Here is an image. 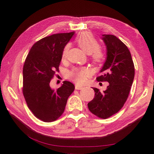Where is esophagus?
Masks as SVG:
<instances>
[{
  "label": "esophagus",
  "instance_id": "1",
  "mask_svg": "<svg viewBox=\"0 0 154 154\" xmlns=\"http://www.w3.org/2000/svg\"><path fill=\"white\" fill-rule=\"evenodd\" d=\"M83 88V87L82 86V85H75V90H82Z\"/></svg>",
  "mask_w": 154,
  "mask_h": 154
}]
</instances>
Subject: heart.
<instances>
[{
	"label": "heart",
	"mask_w": 154,
	"mask_h": 154,
	"mask_svg": "<svg viewBox=\"0 0 154 154\" xmlns=\"http://www.w3.org/2000/svg\"><path fill=\"white\" fill-rule=\"evenodd\" d=\"M76 42L83 51L88 54H90L91 61L94 64H100L103 62L105 54L99 49L100 44L98 40L90 32H84L79 34L76 38ZM69 48V44L65 45L62 51V56H66ZM89 74V70L86 68H83L80 69L72 70L69 72L68 76L75 83L82 84L86 81Z\"/></svg>",
	"instance_id": "obj_1"
}]
</instances>
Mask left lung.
Listing matches in <instances>:
<instances>
[{
  "label": "left lung",
  "mask_w": 154,
  "mask_h": 154,
  "mask_svg": "<svg viewBox=\"0 0 154 154\" xmlns=\"http://www.w3.org/2000/svg\"><path fill=\"white\" fill-rule=\"evenodd\" d=\"M106 48V58L98 82H107L106 90L100 92L94 88L95 96L88 104L91 113L106 119L123 107L128 97L134 77V66L127 46L112 35H103Z\"/></svg>",
  "instance_id": "1"
}]
</instances>
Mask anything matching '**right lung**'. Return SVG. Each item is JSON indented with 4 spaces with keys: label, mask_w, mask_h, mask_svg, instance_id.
Instances as JSON below:
<instances>
[{
    "label": "right lung",
    "mask_w": 154,
    "mask_h": 154,
    "mask_svg": "<svg viewBox=\"0 0 154 154\" xmlns=\"http://www.w3.org/2000/svg\"><path fill=\"white\" fill-rule=\"evenodd\" d=\"M74 34H54L41 38L32 45L26 58L23 94L34 116L45 122L55 121L62 116L75 90V85L68 81L56 90L49 85L56 71H59L64 48Z\"/></svg>",
    "instance_id": "1"
}]
</instances>
